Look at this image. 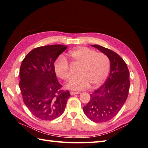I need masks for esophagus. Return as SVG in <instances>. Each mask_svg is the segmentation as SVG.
<instances>
[{
    "mask_svg": "<svg viewBox=\"0 0 148 148\" xmlns=\"http://www.w3.org/2000/svg\"><path fill=\"white\" fill-rule=\"evenodd\" d=\"M70 94H71V95H75V94H80V92H79L71 91V92H70Z\"/></svg>",
    "mask_w": 148,
    "mask_h": 148,
    "instance_id": "obj_1",
    "label": "esophagus"
}]
</instances>
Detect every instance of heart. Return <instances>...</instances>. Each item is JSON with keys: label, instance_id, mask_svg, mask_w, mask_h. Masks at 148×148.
Returning a JSON list of instances; mask_svg holds the SVG:
<instances>
[{"label": "heart", "instance_id": "obj_1", "mask_svg": "<svg viewBox=\"0 0 148 148\" xmlns=\"http://www.w3.org/2000/svg\"><path fill=\"white\" fill-rule=\"evenodd\" d=\"M73 64L79 67L78 76L73 78L67 85L72 90H80L88 88L89 83L92 86L101 84L106 79L109 69L110 60L104 53L96 52L87 47H81L69 53ZM56 73L64 81H69L71 78L69 64L64 57L56 60L54 64Z\"/></svg>", "mask_w": 148, "mask_h": 148}]
</instances>
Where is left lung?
I'll use <instances>...</instances> for the list:
<instances>
[{"label": "left lung", "mask_w": 148, "mask_h": 148, "mask_svg": "<svg viewBox=\"0 0 148 148\" xmlns=\"http://www.w3.org/2000/svg\"><path fill=\"white\" fill-rule=\"evenodd\" d=\"M91 45L108 57L111 71L104 84L90 94V101L83 111L93 122H107L117 114L127 99L130 72L126 63L117 53L99 45Z\"/></svg>", "instance_id": "left-lung-1"}]
</instances>
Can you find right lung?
Listing matches in <instances>:
<instances>
[{"mask_svg": "<svg viewBox=\"0 0 148 148\" xmlns=\"http://www.w3.org/2000/svg\"><path fill=\"white\" fill-rule=\"evenodd\" d=\"M60 44L32 49L22 60L19 88L22 99L32 114L51 121L62 114L71 94L62 89L54 69V62L67 49Z\"/></svg>", "mask_w": 148, "mask_h": 148, "instance_id": "add662e5", "label": "right lung"}]
</instances>
